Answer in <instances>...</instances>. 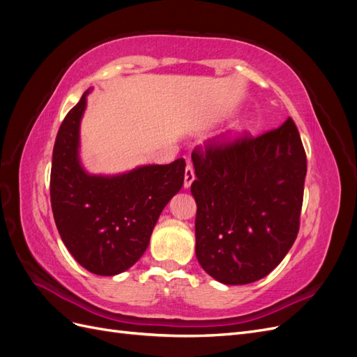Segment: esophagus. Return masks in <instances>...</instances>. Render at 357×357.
<instances>
[{
	"mask_svg": "<svg viewBox=\"0 0 357 357\" xmlns=\"http://www.w3.org/2000/svg\"><path fill=\"white\" fill-rule=\"evenodd\" d=\"M193 180H195V172H193L192 165H186V169H185V189L190 188Z\"/></svg>",
	"mask_w": 357,
	"mask_h": 357,
	"instance_id": "esophagus-1",
	"label": "esophagus"
}]
</instances>
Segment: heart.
<instances>
[{"label": "heart", "mask_w": 357, "mask_h": 357, "mask_svg": "<svg viewBox=\"0 0 357 357\" xmlns=\"http://www.w3.org/2000/svg\"><path fill=\"white\" fill-rule=\"evenodd\" d=\"M241 131V125H234L232 128H231V131H229V135H228V138H234L236 134H238Z\"/></svg>", "instance_id": "heart-1"}]
</instances>
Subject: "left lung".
I'll use <instances>...</instances> for the list:
<instances>
[{
	"label": "left lung",
	"instance_id": "1",
	"mask_svg": "<svg viewBox=\"0 0 357 357\" xmlns=\"http://www.w3.org/2000/svg\"><path fill=\"white\" fill-rule=\"evenodd\" d=\"M195 253L223 284H248L283 261L299 231L307 156L295 122L192 153Z\"/></svg>",
	"mask_w": 357,
	"mask_h": 357
}]
</instances>
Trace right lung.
<instances>
[{
  "mask_svg": "<svg viewBox=\"0 0 357 357\" xmlns=\"http://www.w3.org/2000/svg\"><path fill=\"white\" fill-rule=\"evenodd\" d=\"M86 91L63 119L53 147L50 202L68 252L96 275H117L143 256L162 210L181 189L185 159L121 174H91L80 160Z\"/></svg>",
  "mask_w": 357,
  "mask_h": 357,
  "instance_id": "1",
  "label": "right lung"
}]
</instances>
